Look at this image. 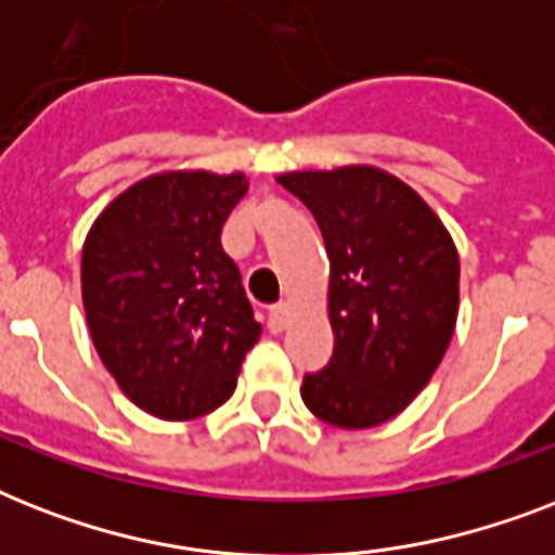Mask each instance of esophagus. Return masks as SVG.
Wrapping results in <instances>:
<instances>
[{
    "mask_svg": "<svg viewBox=\"0 0 555 555\" xmlns=\"http://www.w3.org/2000/svg\"><path fill=\"white\" fill-rule=\"evenodd\" d=\"M287 305H273L268 313V328L273 331V334H279V331H285L287 325Z\"/></svg>",
    "mask_w": 555,
    "mask_h": 555,
    "instance_id": "esophagus-1",
    "label": "esophagus"
}]
</instances>
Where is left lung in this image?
<instances>
[{
	"label": "left lung",
	"mask_w": 555,
	"mask_h": 555,
	"mask_svg": "<svg viewBox=\"0 0 555 555\" xmlns=\"http://www.w3.org/2000/svg\"><path fill=\"white\" fill-rule=\"evenodd\" d=\"M311 209L331 259L334 354L302 400L339 429H371L421 395L457 320V250L426 201L377 167L276 178Z\"/></svg>",
	"instance_id": "1"
}]
</instances>
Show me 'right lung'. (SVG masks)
Here are the masks:
<instances>
[{"label": "right lung", "instance_id": "add662e5", "mask_svg": "<svg viewBox=\"0 0 555 555\" xmlns=\"http://www.w3.org/2000/svg\"><path fill=\"white\" fill-rule=\"evenodd\" d=\"M242 172H160L108 204L82 244L91 343L124 395L160 421H192L233 395L261 325L221 227Z\"/></svg>", "mask_w": 555, "mask_h": 555}]
</instances>
